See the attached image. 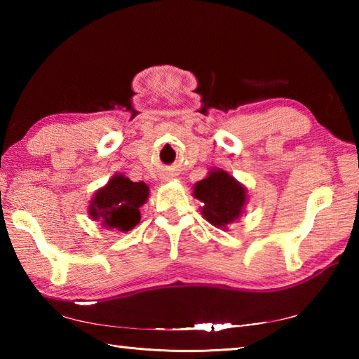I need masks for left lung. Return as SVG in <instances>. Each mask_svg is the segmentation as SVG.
I'll return each mask as SVG.
<instances>
[{
  "instance_id": "1",
  "label": "left lung",
  "mask_w": 359,
  "mask_h": 359,
  "mask_svg": "<svg viewBox=\"0 0 359 359\" xmlns=\"http://www.w3.org/2000/svg\"><path fill=\"white\" fill-rule=\"evenodd\" d=\"M194 196L203 203L205 219L219 228L238 219L245 205V188L220 170L201 180L194 187Z\"/></svg>"
}]
</instances>
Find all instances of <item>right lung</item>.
Wrapping results in <instances>:
<instances>
[{
	"label": "right lung",
	"mask_w": 359,
	"mask_h": 359,
	"mask_svg": "<svg viewBox=\"0 0 359 359\" xmlns=\"http://www.w3.org/2000/svg\"><path fill=\"white\" fill-rule=\"evenodd\" d=\"M149 196L148 185L125 175H114L109 184L93 197L89 215L104 228L129 231L140 222V207Z\"/></svg>",
	"instance_id": "obj_1"
}]
</instances>
